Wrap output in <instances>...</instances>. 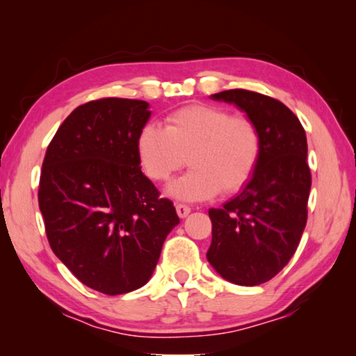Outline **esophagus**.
<instances>
[{
	"instance_id": "obj_1",
	"label": "esophagus",
	"mask_w": 356,
	"mask_h": 356,
	"mask_svg": "<svg viewBox=\"0 0 356 356\" xmlns=\"http://www.w3.org/2000/svg\"><path fill=\"white\" fill-rule=\"evenodd\" d=\"M176 210H177V215L180 216V218H185V216H188V213L191 212V209L186 206V204H177Z\"/></svg>"
}]
</instances>
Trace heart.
Here are the masks:
<instances>
[{
	"label": "heart",
	"mask_w": 356,
	"mask_h": 356,
	"mask_svg": "<svg viewBox=\"0 0 356 356\" xmlns=\"http://www.w3.org/2000/svg\"><path fill=\"white\" fill-rule=\"evenodd\" d=\"M259 155L256 124L216 105L179 108L165 118L163 129L146 124L136 136L138 161L154 182H166L185 161L190 165V172L168 186V193L182 201H204L218 191L232 195L243 188Z\"/></svg>",
	"instance_id": "heart-1"
}]
</instances>
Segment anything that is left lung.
Segmentation results:
<instances>
[{"label":"left lung","mask_w":356,"mask_h":356,"mask_svg":"<svg viewBox=\"0 0 356 356\" xmlns=\"http://www.w3.org/2000/svg\"><path fill=\"white\" fill-rule=\"evenodd\" d=\"M212 99L234 104L256 124L261 155L242 191L209 210L207 261L229 282L257 286L286 267L305 231L311 190L306 134L298 118L268 95L229 89Z\"/></svg>","instance_id":"8db88e82"}]
</instances>
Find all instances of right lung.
Segmentation results:
<instances>
[{
    "mask_svg": "<svg viewBox=\"0 0 356 356\" xmlns=\"http://www.w3.org/2000/svg\"><path fill=\"white\" fill-rule=\"evenodd\" d=\"M149 118L144 100L88 102L61 124L42 163L48 243L84 286L105 295L146 284L179 225L172 201L160 197L136 156Z\"/></svg>",
    "mask_w": 356,
    "mask_h": 356,
    "instance_id": "add662e5",
    "label": "right lung"
}]
</instances>
